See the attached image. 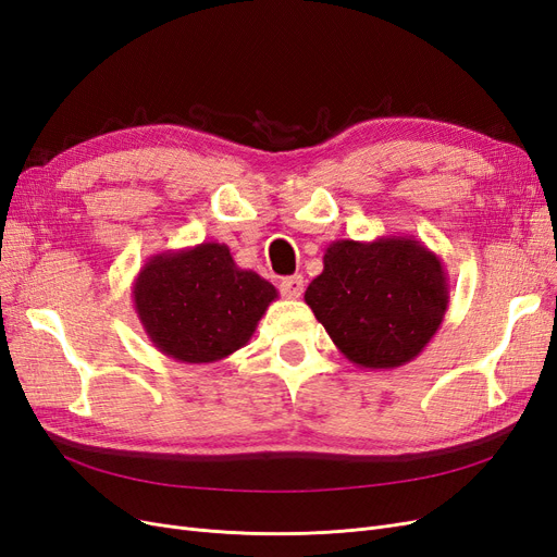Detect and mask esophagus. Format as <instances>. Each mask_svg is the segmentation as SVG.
Instances as JSON below:
<instances>
[{
    "instance_id": "34e87169",
    "label": "esophagus",
    "mask_w": 557,
    "mask_h": 557,
    "mask_svg": "<svg viewBox=\"0 0 557 557\" xmlns=\"http://www.w3.org/2000/svg\"><path fill=\"white\" fill-rule=\"evenodd\" d=\"M301 293H305V278H301L299 274L288 276V278L281 281V295H283V297L297 299V297H301Z\"/></svg>"
}]
</instances>
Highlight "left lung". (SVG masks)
<instances>
[{"label":"left lung","mask_w":557,"mask_h":557,"mask_svg":"<svg viewBox=\"0 0 557 557\" xmlns=\"http://www.w3.org/2000/svg\"><path fill=\"white\" fill-rule=\"evenodd\" d=\"M305 301L348 362L395 369L442 327L448 278L442 258L413 237L339 239L325 248Z\"/></svg>","instance_id":"1"}]
</instances>
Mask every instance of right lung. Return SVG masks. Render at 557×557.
<instances>
[{
  "instance_id": "obj_1",
  "label": "right lung",
  "mask_w": 557,
  "mask_h": 557,
  "mask_svg": "<svg viewBox=\"0 0 557 557\" xmlns=\"http://www.w3.org/2000/svg\"><path fill=\"white\" fill-rule=\"evenodd\" d=\"M278 290L234 262L225 244L150 256L132 283V301L153 346L185 364L225 360L244 348Z\"/></svg>"
}]
</instances>
